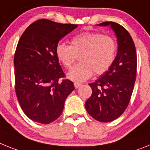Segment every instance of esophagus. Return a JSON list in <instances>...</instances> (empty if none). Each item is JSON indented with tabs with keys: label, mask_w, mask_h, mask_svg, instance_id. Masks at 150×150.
Returning <instances> with one entry per match:
<instances>
[{
	"label": "esophagus",
	"mask_w": 150,
	"mask_h": 150,
	"mask_svg": "<svg viewBox=\"0 0 150 150\" xmlns=\"http://www.w3.org/2000/svg\"><path fill=\"white\" fill-rule=\"evenodd\" d=\"M80 86H81V83H74V87H75V89L79 88Z\"/></svg>",
	"instance_id": "esophagus-1"
}]
</instances>
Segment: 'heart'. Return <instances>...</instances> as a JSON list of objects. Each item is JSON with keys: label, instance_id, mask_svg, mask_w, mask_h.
<instances>
[{"label": "heart", "instance_id": "obj_1", "mask_svg": "<svg viewBox=\"0 0 150 150\" xmlns=\"http://www.w3.org/2000/svg\"><path fill=\"white\" fill-rule=\"evenodd\" d=\"M57 57L69 68L80 55L79 64L67 73V77L75 82L89 80L93 74H104L113 64L117 44L112 37L98 33H83L71 39V45L60 42L55 48Z\"/></svg>", "mask_w": 150, "mask_h": 150}]
</instances>
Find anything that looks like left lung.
<instances>
[{
	"label": "left lung",
	"instance_id": "left-lung-1",
	"mask_svg": "<svg viewBox=\"0 0 150 150\" xmlns=\"http://www.w3.org/2000/svg\"><path fill=\"white\" fill-rule=\"evenodd\" d=\"M97 25H109L113 30L117 38V52L108 71L89 84L93 93L85 108L96 121L110 122L120 117L130 102L136 80V48L130 33L122 25L114 22Z\"/></svg>",
	"mask_w": 150,
	"mask_h": 150
}]
</instances>
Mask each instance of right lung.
Segmentation results:
<instances>
[{"mask_svg":"<svg viewBox=\"0 0 150 150\" xmlns=\"http://www.w3.org/2000/svg\"><path fill=\"white\" fill-rule=\"evenodd\" d=\"M77 25L39 20L20 38L14 55L15 89L22 109L29 118L50 124L61 115L67 97L74 89L64 74L55 48L59 41Z\"/></svg>","mask_w":150,"mask_h":150,"instance_id":"right-lung-1","label":"right lung"}]
</instances>
